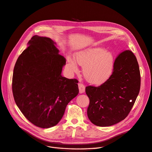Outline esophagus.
Instances as JSON below:
<instances>
[{
  "label": "esophagus",
  "mask_w": 152,
  "mask_h": 152,
  "mask_svg": "<svg viewBox=\"0 0 152 152\" xmlns=\"http://www.w3.org/2000/svg\"><path fill=\"white\" fill-rule=\"evenodd\" d=\"M78 86H79V93H83L85 91V86H84L83 84L81 83H78Z\"/></svg>",
  "instance_id": "obj_1"
}]
</instances>
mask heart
<instances>
[{
    "label": "heart",
    "mask_w": 152,
    "mask_h": 152,
    "mask_svg": "<svg viewBox=\"0 0 152 152\" xmlns=\"http://www.w3.org/2000/svg\"><path fill=\"white\" fill-rule=\"evenodd\" d=\"M74 58L67 57L70 72L77 71V65L83 66V74L89 83L100 85L109 79L113 72L114 56L112 52L101 48H88L75 53Z\"/></svg>",
    "instance_id": "obj_1"
}]
</instances>
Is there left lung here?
Listing matches in <instances>:
<instances>
[{
	"label": "left lung",
	"instance_id": "left-lung-1",
	"mask_svg": "<svg viewBox=\"0 0 152 152\" xmlns=\"http://www.w3.org/2000/svg\"><path fill=\"white\" fill-rule=\"evenodd\" d=\"M140 85L137 59L132 52L124 50L116 58L109 79L99 86H86L85 92L90 99L89 120L100 127L110 126L123 120L132 110Z\"/></svg>",
	"mask_w": 152,
	"mask_h": 152
}]
</instances>
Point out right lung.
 Instances as JSON below:
<instances>
[{
  "label": "right lung",
  "instance_id": "add662e5",
  "mask_svg": "<svg viewBox=\"0 0 152 152\" xmlns=\"http://www.w3.org/2000/svg\"><path fill=\"white\" fill-rule=\"evenodd\" d=\"M48 37L33 36L15 64L12 90L20 111L41 128L56 125L79 93L78 80L61 76L66 59Z\"/></svg>",
  "mask_w": 152,
  "mask_h": 152
}]
</instances>
